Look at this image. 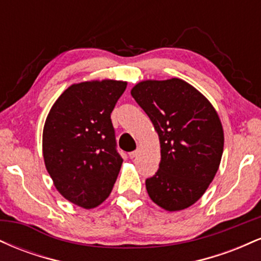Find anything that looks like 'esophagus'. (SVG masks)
<instances>
[{"label": "esophagus", "instance_id": "1", "mask_svg": "<svg viewBox=\"0 0 261 261\" xmlns=\"http://www.w3.org/2000/svg\"><path fill=\"white\" fill-rule=\"evenodd\" d=\"M139 153H140V151H139V149H136V151L130 152V153H128V157H130L131 160H133V158H136L137 155H139Z\"/></svg>", "mask_w": 261, "mask_h": 261}]
</instances>
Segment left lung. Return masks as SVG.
<instances>
[{"label":"left lung","mask_w":261,"mask_h":261,"mask_svg":"<svg viewBox=\"0 0 261 261\" xmlns=\"http://www.w3.org/2000/svg\"><path fill=\"white\" fill-rule=\"evenodd\" d=\"M131 95L160 137V169L146 180L149 197L170 212L190 207L214 180L222 158L223 127L216 109L180 79L141 81Z\"/></svg>","instance_id":"obj_1"}]
</instances>
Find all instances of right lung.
Returning a JSON list of instances; mask_svg holds the SVG:
<instances>
[{"instance_id": "1", "label": "right lung", "mask_w": 261, "mask_h": 261, "mask_svg": "<svg viewBox=\"0 0 261 261\" xmlns=\"http://www.w3.org/2000/svg\"><path fill=\"white\" fill-rule=\"evenodd\" d=\"M127 82L71 85L54 103L43 130L45 167L56 190L74 205L94 208L112 193L122 158L112 114Z\"/></svg>"}]
</instances>
